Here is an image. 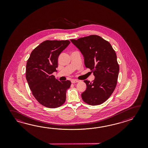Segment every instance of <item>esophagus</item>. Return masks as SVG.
<instances>
[{
	"label": "esophagus",
	"instance_id": "obj_1",
	"mask_svg": "<svg viewBox=\"0 0 148 148\" xmlns=\"http://www.w3.org/2000/svg\"><path fill=\"white\" fill-rule=\"evenodd\" d=\"M71 82L73 83V84H74V83H77V82H78L79 81L78 80H75V79H73L71 81Z\"/></svg>",
	"mask_w": 148,
	"mask_h": 148
}]
</instances>
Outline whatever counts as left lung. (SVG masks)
<instances>
[{
  "mask_svg": "<svg viewBox=\"0 0 148 148\" xmlns=\"http://www.w3.org/2000/svg\"><path fill=\"white\" fill-rule=\"evenodd\" d=\"M70 41L80 51L85 66L95 77L91 82L84 81L87 88L82 94V100L93 106L103 103L116 86L120 68L115 51L108 41L96 35Z\"/></svg>",
  "mask_w": 148,
  "mask_h": 148,
  "instance_id": "left-lung-1",
  "label": "left lung"
}]
</instances>
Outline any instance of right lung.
<instances>
[{"mask_svg":"<svg viewBox=\"0 0 148 148\" xmlns=\"http://www.w3.org/2000/svg\"><path fill=\"white\" fill-rule=\"evenodd\" d=\"M70 43L69 40H47L35 47L27 60L26 78L32 94L39 103L48 108L62 105L69 80L60 82L52 75L57 71L58 57Z\"/></svg>","mask_w":148,"mask_h":148,"instance_id":"add662e5","label":"right lung"}]
</instances>
